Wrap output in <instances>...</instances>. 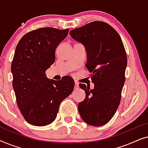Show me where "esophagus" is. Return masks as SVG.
Returning a JSON list of instances; mask_svg holds the SVG:
<instances>
[{"label":"esophagus","instance_id":"34e87169","mask_svg":"<svg viewBox=\"0 0 148 148\" xmlns=\"http://www.w3.org/2000/svg\"><path fill=\"white\" fill-rule=\"evenodd\" d=\"M79 88V84L77 82H75V90H77Z\"/></svg>","mask_w":148,"mask_h":148}]
</instances>
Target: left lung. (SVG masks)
Here are the masks:
<instances>
[{
    "mask_svg": "<svg viewBox=\"0 0 148 148\" xmlns=\"http://www.w3.org/2000/svg\"><path fill=\"white\" fill-rule=\"evenodd\" d=\"M72 38L83 44L94 89L79 87L86 98L78 104L83 121L95 127L110 121L118 108L125 82L127 60L124 45L117 32L103 21H93L70 32Z\"/></svg>",
    "mask_w": 148,
    "mask_h": 148,
    "instance_id": "obj_1",
    "label": "left lung"
}]
</instances>
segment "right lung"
<instances>
[{
	"label": "right lung",
	"instance_id": "add662e5",
	"mask_svg": "<svg viewBox=\"0 0 148 148\" xmlns=\"http://www.w3.org/2000/svg\"><path fill=\"white\" fill-rule=\"evenodd\" d=\"M69 29L43 27L25 34L15 48L11 72L17 104L25 120L46 126L55 120L60 102L71 94L69 77L49 79L46 71L55 61V50Z\"/></svg>",
	"mask_w": 148,
	"mask_h": 148
}]
</instances>
